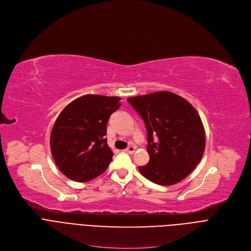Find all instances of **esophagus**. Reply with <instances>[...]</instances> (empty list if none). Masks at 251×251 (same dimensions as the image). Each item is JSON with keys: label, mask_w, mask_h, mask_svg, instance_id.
<instances>
[{"label": "esophagus", "mask_w": 251, "mask_h": 251, "mask_svg": "<svg viewBox=\"0 0 251 251\" xmlns=\"http://www.w3.org/2000/svg\"><path fill=\"white\" fill-rule=\"evenodd\" d=\"M135 150H136V148L134 146H129L127 149H125V152H127L129 154H133L135 152Z\"/></svg>", "instance_id": "esophagus-1"}]
</instances>
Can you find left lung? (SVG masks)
Masks as SVG:
<instances>
[{
  "label": "left lung",
  "mask_w": 251,
  "mask_h": 251,
  "mask_svg": "<svg viewBox=\"0 0 251 251\" xmlns=\"http://www.w3.org/2000/svg\"><path fill=\"white\" fill-rule=\"evenodd\" d=\"M127 101L144 120L147 130L150 160L139 167L140 173L161 186L184 180L200 163L205 148L204 128L197 110L186 99L169 91L130 97Z\"/></svg>",
  "instance_id": "obj_1"
}]
</instances>
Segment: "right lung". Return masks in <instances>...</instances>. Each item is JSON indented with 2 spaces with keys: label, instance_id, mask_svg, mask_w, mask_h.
Segmentation results:
<instances>
[{
  "label": "right lung",
  "instance_id": "add662e5",
  "mask_svg": "<svg viewBox=\"0 0 251 251\" xmlns=\"http://www.w3.org/2000/svg\"><path fill=\"white\" fill-rule=\"evenodd\" d=\"M119 101L120 97L88 94L70 102L58 115L50 134V150L56 166L70 180L90 181L109 166L113 152L105 135Z\"/></svg>",
  "mask_w": 251,
  "mask_h": 251
}]
</instances>
